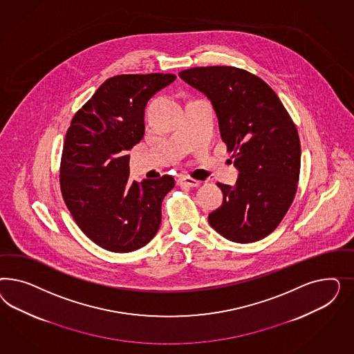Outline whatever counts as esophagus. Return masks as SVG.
<instances>
[{"instance_id":"esophagus-1","label":"esophagus","mask_w":354,"mask_h":354,"mask_svg":"<svg viewBox=\"0 0 354 354\" xmlns=\"http://www.w3.org/2000/svg\"><path fill=\"white\" fill-rule=\"evenodd\" d=\"M178 184L179 185H187V187H198L201 182L200 180H196V179H193L191 176H180L179 179H178Z\"/></svg>"}]
</instances>
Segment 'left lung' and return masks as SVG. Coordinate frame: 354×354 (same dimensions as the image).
<instances>
[{"label": "left lung", "mask_w": 354, "mask_h": 354, "mask_svg": "<svg viewBox=\"0 0 354 354\" xmlns=\"http://www.w3.org/2000/svg\"><path fill=\"white\" fill-rule=\"evenodd\" d=\"M214 107L239 179L216 183L223 204L209 223L227 240L247 244L270 235L287 214L297 191L301 147L296 124L261 77L234 66L193 67L179 73Z\"/></svg>", "instance_id": "left-lung-1"}]
</instances>
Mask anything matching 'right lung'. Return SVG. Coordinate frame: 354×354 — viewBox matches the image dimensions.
<instances>
[{
    "label": "right lung",
    "instance_id": "add662e5",
    "mask_svg": "<svg viewBox=\"0 0 354 354\" xmlns=\"http://www.w3.org/2000/svg\"><path fill=\"white\" fill-rule=\"evenodd\" d=\"M172 74H129L105 80L76 111L64 139L59 184L76 225L98 247L129 253L157 234L162 201L175 180L131 182L127 150L144 138L150 97Z\"/></svg>",
    "mask_w": 354,
    "mask_h": 354
}]
</instances>
